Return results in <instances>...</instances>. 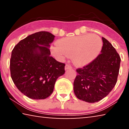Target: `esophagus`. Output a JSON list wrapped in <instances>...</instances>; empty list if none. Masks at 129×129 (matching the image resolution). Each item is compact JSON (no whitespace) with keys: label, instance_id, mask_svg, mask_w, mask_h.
<instances>
[{"label":"esophagus","instance_id":"1","mask_svg":"<svg viewBox=\"0 0 129 129\" xmlns=\"http://www.w3.org/2000/svg\"><path fill=\"white\" fill-rule=\"evenodd\" d=\"M72 69V67L71 66V65H68V64L65 65V71H67V70H68V69Z\"/></svg>","mask_w":129,"mask_h":129}]
</instances>
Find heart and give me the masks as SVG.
Segmentation results:
<instances>
[{
  "mask_svg": "<svg viewBox=\"0 0 129 129\" xmlns=\"http://www.w3.org/2000/svg\"><path fill=\"white\" fill-rule=\"evenodd\" d=\"M102 48V41L99 36L86 34L69 36L56 41V46L51 49L57 59L62 61L73 56L72 60L77 66L89 64L99 56Z\"/></svg>",
  "mask_w": 129,
  "mask_h": 129,
  "instance_id": "1",
  "label": "heart"
}]
</instances>
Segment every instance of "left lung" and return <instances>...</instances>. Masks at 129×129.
I'll return each mask as SVG.
<instances>
[{
    "label": "left lung",
    "mask_w": 129,
    "mask_h": 129,
    "mask_svg": "<svg viewBox=\"0 0 129 129\" xmlns=\"http://www.w3.org/2000/svg\"><path fill=\"white\" fill-rule=\"evenodd\" d=\"M95 59L86 66L76 69L74 92L78 99L94 103L108 95L116 84L121 58L116 50L105 38Z\"/></svg>",
    "instance_id": "left-lung-1"
}]
</instances>
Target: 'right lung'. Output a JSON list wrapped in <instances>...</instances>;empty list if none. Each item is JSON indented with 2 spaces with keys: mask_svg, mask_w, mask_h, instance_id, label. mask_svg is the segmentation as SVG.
I'll return each instance as SVG.
<instances>
[{
  "mask_svg": "<svg viewBox=\"0 0 129 129\" xmlns=\"http://www.w3.org/2000/svg\"><path fill=\"white\" fill-rule=\"evenodd\" d=\"M54 38L48 32H36L19 41L12 50V80L29 99H47L53 92L57 79L65 73V64L51 56L49 48Z\"/></svg>",
  "mask_w": 129,
  "mask_h": 129,
  "instance_id": "obj_1",
  "label": "right lung"
}]
</instances>
